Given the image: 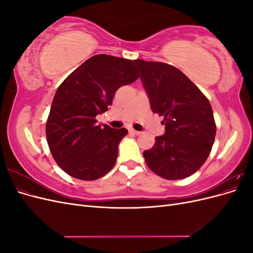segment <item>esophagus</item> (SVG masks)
Instances as JSON below:
<instances>
[{
    "label": "esophagus",
    "instance_id": "esophagus-1",
    "mask_svg": "<svg viewBox=\"0 0 253 253\" xmlns=\"http://www.w3.org/2000/svg\"><path fill=\"white\" fill-rule=\"evenodd\" d=\"M128 132L131 133V134H133V135H139V134H140V132H138V131H135V129H133V128L129 129Z\"/></svg>",
    "mask_w": 253,
    "mask_h": 253
}]
</instances>
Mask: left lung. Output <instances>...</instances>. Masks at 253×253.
I'll return each instance as SVG.
<instances>
[{
    "label": "left lung",
    "instance_id": "1",
    "mask_svg": "<svg viewBox=\"0 0 253 253\" xmlns=\"http://www.w3.org/2000/svg\"><path fill=\"white\" fill-rule=\"evenodd\" d=\"M134 62L153 113L165 117V134L143 152L145 163L166 179L186 178L205 164L215 139L211 104L178 68L139 59Z\"/></svg>",
    "mask_w": 253,
    "mask_h": 253
}]
</instances>
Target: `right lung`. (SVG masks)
I'll use <instances>...</instances> for the list:
<instances>
[{
	"label": "right lung",
	"mask_w": 253,
	"mask_h": 253,
	"mask_svg": "<svg viewBox=\"0 0 253 253\" xmlns=\"http://www.w3.org/2000/svg\"><path fill=\"white\" fill-rule=\"evenodd\" d=\"M132 60L96 55L61 83L46 122L51 155L64 172L81 180L102 177L116 164L127 129L98 125L116 90L138 79Z\"/></svg>",
	"instance_id": "1"
}]
</instances>
